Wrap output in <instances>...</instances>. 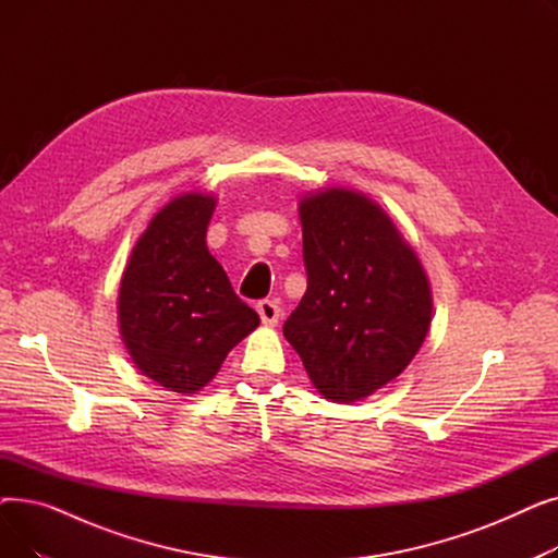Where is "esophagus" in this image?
<instances>
[{"label":"esophagus","mask_w":558,"mask_h":558,"mask_svg":"<svg viewBox=\"0 0 558 558\" xmlns=\"http://www.w3.org/2000/svg\"><path fill=\"white\" fill-rule=\"evenodd\" d=\"M257 314H259L264 326H269V328L278 326V320H280V307H278L276 301H259V303H257Z\"/></svg>","instance_id":"1"}]
</instances>
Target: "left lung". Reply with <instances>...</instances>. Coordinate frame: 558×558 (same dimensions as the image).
<instances>
[{
    "label": "left lung",
    "mask_w": 558,
    "mask_h": 558,
    "mask_svg": "<svg viewBox=\"0 0 558 558\" xmlns=\"http://www.w3.org/2000/svg\"><path fill=\"white\" fill-rule=\"evenodd\" d=\"M307 291L284 320L314 389L357 402L412 364L432 324V287L393 219L362 192L299 201Z\"/></svg>",
    "instance_id": "left-lung-1"
}]
</instances>
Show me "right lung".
I'll return each instance as SVG.
<instances>
[{"mask_svg":"<svg viewBox=\"0 0 558 558\" xmlns=\"http://www.w3.org/2000/svg\"><path fill=\"white\" fill-rule=\"evenodd\" d=\"M215 208L208 192L162 205L131 251L117 299L133 364L183 396L208 387L230 350L259 326L205 244Z\"/></svg>","mask_w":558,"mask_h":558,"instance_id":"right-lung-1","label":"right lung"}]
</instances>
